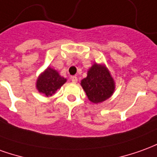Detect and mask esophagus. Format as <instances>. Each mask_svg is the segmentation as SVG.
<instances>
[{"label": "esophagus", "instance_id": "1", "mask_svg": "<svg viewBox=\"0 0 157 157\" xmlns=\"http://www.w3.org/2000/svg\"><path fill=\"white\" fill-rule=\"evenodd\" d=\"M71 82H74V83H76V82H77V81H78L76 76H71Z\"/></svg>", "mask_w": 157, "mask_h": 157}]
</instances>
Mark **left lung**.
I'll use <instances>...</instances> for the list:
<instances>
[{"label":"left lung","mask_w":157,"mask_h":157,"mask_svg":"<svg viewBox=\"0 0 157 157\" xmlns=\"http://www.w3.org/2000/svg\"><path fill=\"white\" fill-rule=\"evenodd\" d=\"M81 85L88 99L95 104L109 98L115 90V82L108 70L97 63L90 68L87 76L82 80Z\"/></svg>","instance_id":"1"}]
</instances>
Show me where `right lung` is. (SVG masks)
Segmentation results:
<instances>
[{
	"label": "right lung",
	"instance_id": "obj_1",
	"mask_svg": "<svg viewBox=\"0 0 157 157\" xmlns=\"http://www.w3.org/2000/svg\"><path fill=\"white\" fill-rule=\"evenodd\" d=\"M65 82L66 79L60 76L55 70L48 68L44 73L39 76L36 82V87L40 93L49 97L55 94L56 91L60 88Z\"/></svg>",
	"mask_w": 157,
	"mask_h": 157
}]
</instances>
